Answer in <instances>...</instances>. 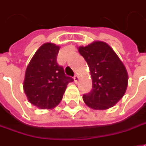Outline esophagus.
Instances as JSON below:
<instances>
[{
	"label": "esophagus",
	"mask_w": 146,
	"mask_h": 146,
	"mask_svg": "<svg viewBox=\"0 0 146 146\" xmlns=\"http://www.w3.org/2000/svg\"><path fill=\"white\" fill-rule=\"evenodd\" d=\"M78 80H79V77H78V75H75V76H74V82H78Z\"/></svg>",
	"instance_id": "1"
}]
</instances>
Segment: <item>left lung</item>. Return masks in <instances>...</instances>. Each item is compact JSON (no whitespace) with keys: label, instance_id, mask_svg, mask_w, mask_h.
<instances>
[{"label":"left lung","instance_id":"left-lung-1","mask_svg":"<svg viewBox=\"0 0 146 146\" xmlns=\"http://www.w3.org/2000/svg\"><path fill=\"white\" fill-rule=\"evenodd\" d=\"M78 52L88 64L92 90L83 100L94 110H107L122 98L128 87V75L124 64L108 43L94 41L81 46Z\"/></svg>","mask_w":146,"mask_h":146}]
</instances>
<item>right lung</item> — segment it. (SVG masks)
Returning a JSON list of instances; mask_svg holds the SVG:
<instances>
[{
    "label": "right lung",
    "instance_id": "add662e5",
    "mask_svg": "<svg viewBox=\"0 0 146 146\" xmlns=\"http://www.w3.org/2000/svg\"><path fill=\"white\" fill-rule=\"evenodd\" d=\"M60 47L52 43H43L31 58L27 67L23 90L28 101L40 109L56 108L68 83L63 67L56 61Z\"/></svg>",
    "mask_w": 146,
    "mask_h": 146
}]
</instances>
